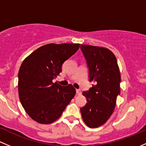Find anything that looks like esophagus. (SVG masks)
<instances>
[{
	"label": "esophagus",
	"instance_id": "obj_1",
	"mask_svg": "<svg viewBox=\"0 0 146 146\" xmlns=\"http://www.w3.org/2000/svg\"><path fill=\"white\" fill-rule=\"evenodd\" d=\"M76 94H77V95H81V94H82V91H81L79 89H76Z\"/></svg>",
	"mask_w": 146,
	"mask_h": 146
}]
</instances>
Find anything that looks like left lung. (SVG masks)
<instances>
[{
    "label": "left lung",
    "instance_id": "8db88e82",
    "mask_svg": "<svg viewBox=\"0 0 146 146\" xmlns=\"http://www.w3.org/2000/svg\"><path fill=\"white\" fill-rule=\"evenodd\" d=\"M88 67L90 82L88 91L82 93L87 103L80 109L82 118L90 128H97L110 117L120 95L121 75L115 54L104 47L82 45Z\"/></svg>",
    "mask_w": 146,
    "mask_h": 146
}]
</instances>
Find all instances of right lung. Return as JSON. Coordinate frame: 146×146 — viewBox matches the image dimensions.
Here are the masks:
<instances>
[{
    "instance_id": "1",
    "label": "right lung",
    "mask_w": 146,
    "mask_h": 146,
    "mask_svg": "<svg viewBox=\"0 0 146 146\" xmlns=\"http://www.w3.org/2000/svg\"><path fill=\"white\" fill-rule=\"evenodd\" d=\"M79 43H48L24 60L18 73L19 100L33 120L43 124L56 121L74 97L72 84L63 86L52 80L62 72L64 61L79 48Z\"/></svg>"
}]
</instances>
